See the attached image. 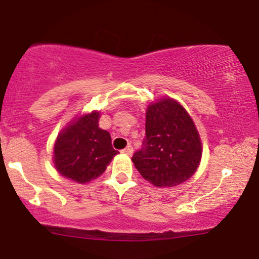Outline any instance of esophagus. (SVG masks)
I'll return each mask as SVG.
<instances>
[{
	"instance_id": "obj_1",
	"label": "esophagus",
	"mask_w": 259,
	"mask_h": 259,
	"mask_svg": "<svg viewBox=\"0 0 259 259\" xmlns=\"http://www.w3.org/2000/svg\"><path fill=\"white\" fill-rule=\"evenodd\" d=\"M123 153L126 154V155H132V154H133V148H132V145H127V147L123 149Z\"/></svg>"
}]
</instances>
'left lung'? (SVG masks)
Returning a JSON list of instances; mask_svg holds the SVG:
<instances>
[{
	"mask_svg": "<svg viewBox=\"0 0 259 259\" xmlns=\"http://www.w3.org/2000/svg\"><path fill=\"white\" fill-rule=\"evenodd\" d=\"M145 114V139L133 155V163L155 187H177L193 177L201 161L202 144L195 123L169 97L149 104Z\"/></svg>",
	"mask_w": 259,
	"mask_h": 259,
	"instance_id": "obj_1",
	"label": "left lung"
}]
</instances>
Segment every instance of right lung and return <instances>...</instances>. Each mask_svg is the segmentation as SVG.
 Returning a JSON list of instances; mask_svg holds the SVG:
<instances>
[{
  "label": "right lung",
  "instance_id": "right-lung-1",
  "mask_svg": "<svg viewBox=\"0 0 259 259\" xmlns=\"http://www.w3.org/2000/svg\"><path fill=\"white\" fill-rule=\"evenodd\" d=\"M100 112L76 116L58 135L53 149L54 167L63 177L84 184L103 175L115 155L108 131L99 127Z\"/></svg>",
  "mask_w": 259,
  "mask_h": 259
}]
</instances>
